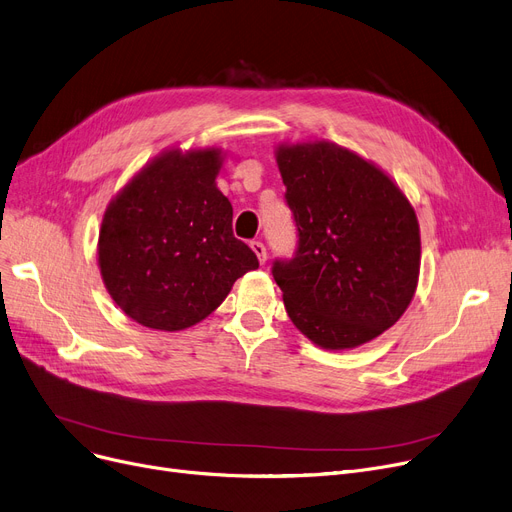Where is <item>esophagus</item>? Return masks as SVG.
Returning a JSON list of instances; mask_svg holds the SVG:
<instances>
[{
    "instance_id": "1",
    "label": "esophagus",
    "mask_w": 512,
    "mask_h": 512,
    "mask_svg": "<svg viewBox=\"0 0 512 512\" xmlns=\"http://www.w3.org/2000/svg\"><path fill=\"white\" fill-rule=\"evenodd\" d=\"M251 249H253V253L257 255L259 263L263 265V263H265V259H268V251H265V244H263V242H259V240H253V242H251Z\"/></svg>"
}]
</instances>
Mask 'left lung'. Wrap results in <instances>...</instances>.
<instances>
[{"mask_svg":"<svg viewBox=\"0 0 512 512\" xmlns=\"http://www.w3.org/2000/svg\"><path fill=\"white\" fill-rule=\"evenodd\" d=\"M299 247L272 274L288 318L322 349L376 339L408 309L420 272L414 207L372 161L326 140L280 144Z\"/></svg>","mask_w":512,"mask_h":512,"instance_id":"1","label":"left lung"}]
</instances>
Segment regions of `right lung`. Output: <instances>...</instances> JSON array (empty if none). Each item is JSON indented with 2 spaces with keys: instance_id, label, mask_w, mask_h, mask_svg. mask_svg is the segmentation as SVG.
I'll list each match as a JSON object with an SVG mask.
<instances>
[{
  "instance_id": "obj_1",
  "label": "right lung",
  "mask_w": 512,
  "mask_h": 512,
  "mask_svg": "<svg viewBox=\"0 0 512 512\" xmlns=\"http://www.w3.org/2000/svg\"><path fill=\"white\" fill-rule=\"evenodd\" d=\"M219 148H171L108 203L98 265L123 314L154 330H184L215 311L234 282L259 268L232 234V205L215 177Z\"/></svg>"
}]
</instances>
